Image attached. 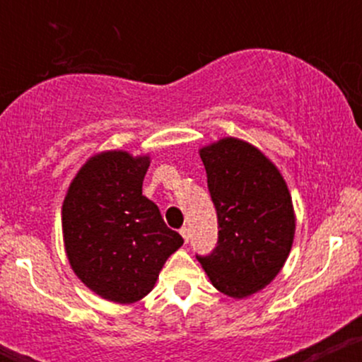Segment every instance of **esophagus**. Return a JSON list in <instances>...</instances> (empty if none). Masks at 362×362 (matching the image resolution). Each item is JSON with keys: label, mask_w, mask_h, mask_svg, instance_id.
Masks as SVG:
<instances>
[{"label": "esophagus", "mask_w": 362, "mask_h": 362, "mask_svg": "<svg viewBox=\"0 0 362 362\" xmlns=\"http://www.w3.org/2000/svg\"><path fill=\"white\" fill-rule=\"evenodd\" d=\"M180 235H182V238H184V242H185V243L189 242V238H190V235H189V228H187V226H182V228H180Z\"/></svg>", "instance_id": "obj_1"}]
</instances>
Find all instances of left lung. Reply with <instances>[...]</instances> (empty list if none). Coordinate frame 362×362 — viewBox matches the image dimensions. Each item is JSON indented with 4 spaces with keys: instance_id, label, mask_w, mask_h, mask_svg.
<instances>
[{
    "instance_id": "8db88e82",
    "label": "left lung",
    "mask_w": 362,
    "mask_h": 362,
    "mask_svg": "<svg viewBox=\"0 0 362 362\" xmlns=\"http://www.w3.org/2000/svg\"><path fill=\"white\" fill-rule=\"evenodd\" d=\"M199 155L219 231L214 250L197 260L216 289L242 300L264 289L288 259L293 201L276 165L247 141L223 138Z\"/></svg>"
}]
</instances>
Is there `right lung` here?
I'll return each instance as SVG.
<instances>
[{"instance_id":"add662e5","label":"right lung","mask_w":362,"mask_h":362,"mask_svg":"<svg viewBox=\"0 0 362 362\" xmlns=\"http://www.w3.org/2000/svg\"><path fill=\"white\" fill-rule=\"evenodd\" d=\"M149 156L103 151L73 178L62 202L69 264L86 288L120 305L139 301L184 243L143 195Z\"/></svg>"}]
</instances>
